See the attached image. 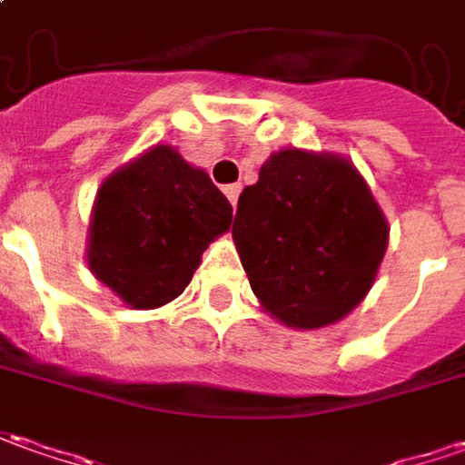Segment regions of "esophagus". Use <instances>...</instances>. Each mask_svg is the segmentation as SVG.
Returning <instances> with one entry per match:
<instances>
[{
    "label": "esophagus",
    "mask_w": 465,
    "mask_h": 465,
    "mask_svg": "<svg viewBox=\"0 0 465 465\" xmlns=\"http://www.w3.org/2000/svg\"><path fill=\"white\" fill-rule=\"evenodd\" d=\"M223 193H226V198L232 201V206H236L239 193H242V185H239V183H232V185H226V188H223Z\"/></svg>",
    "instance_id": "obj_1"
}]
</instances>
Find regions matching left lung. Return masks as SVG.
Returning a JSON list of instances; mask_svg holds the SVG:
<instances>
[{
  "label": "left lung",
  "mask_w": 465,
  "mask_h": 465,
  "mask_svg": "<svg viewBox=\"0 0 465 465\" xmlns=\"http://www.w3.org/2000/svg\"><path fill=\"white\" fill-rule=\"evenodd\" d=\"M232 233L264 311L323 328L364 300L390 229L349 160L282 150L242 191Z\"/></svg>",
  "instance_id": "8db88e82"
}]
</instances>
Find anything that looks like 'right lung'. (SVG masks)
<instances>
[{
	"label": "right lung",
	"instance_id": "obj_1",
	"mask_svg": "<svg viewBox=\"0 0 465 465\" xmlns=\"http://www.w3.org/2000/svg\"><path fill=\"white\" fill-rule=\"evenodd\" d=\"M232 203L203 170L157 144L99 188L88 267L132 308H160L188 287Z\"/></svg>",
	"mask_w": 465,
	"mask_h": 465
}]
</instances>
